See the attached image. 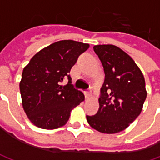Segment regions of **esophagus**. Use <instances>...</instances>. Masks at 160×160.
Segmentation results:
<instances>
[{"label":"esophagus","mask_w":160,"mask_h":160,"mask_svg":"<svg viewBox=\"0 0 160 160\" xmlns=\"http://www.w3.org/2000/svg\"><path fill=\"white\" fill-rule=\"evenodd\" d=\"M91 96H92V93H91L90 92H85V97H86L87 99L90 98Z\"/></svg>","instance_id":"esophagus-1"}]
</instances>
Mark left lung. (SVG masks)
<instances>
[{
  "instance_id": "8db88e82",
  "label": "left lung",
  "mask_w": 160,
  "mask_h": 160,
  "mask_svg": "<svg viewBox=\"0 0 160 160\" xmlns=\"http://www.w3.org/2000/svg\"><path fill=\"white\" fill-rule=\"evenodd\" d=\"M104 67L105 78L94 116H87L91 127L104 134L127 128L141 114L147 98L143 73L130 56L112 44L93 47Z\"/></svg>"
}]
</instances>
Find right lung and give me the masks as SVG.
<instances>
[{
    "label": "right lung",
    "instance_id": "right-lung-1",
    "mask_svg": "<svg viewBox=\"0 0 160 160\" xmlns=\"http://www.w3.org/2000/svg\"><path fill=\"white\" fill-rule=\"evenodd\" d=\"M88 43L62 40L37 53L22 72L19 90L22 106L35 126L55 129L67 123L70 112L84 101V94L71 85L69 72ZM65 77L66 86L59 83Z\"/></svg>",
    "mask_w": 160,
    "mask_h": 160
}]
</instances>
